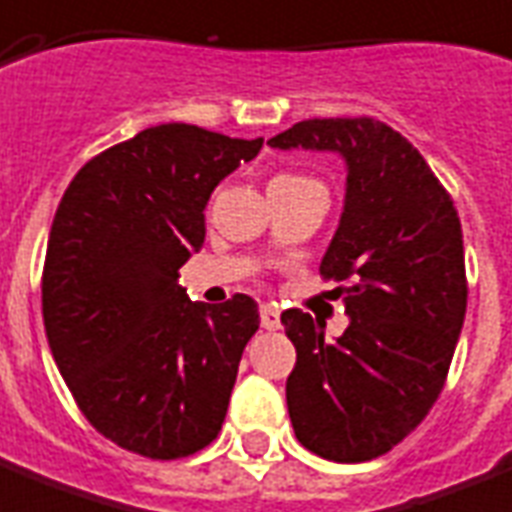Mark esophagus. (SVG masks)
<instances>
[{
	"label": "esophagus",
	"mask_w": 512,
	"mask_h": 512,
	"mask_svg": "<svg viewBox=\"0 0 512 512\" xmlns=\"http://www.w3.org/2000/svg\"><path fill=\"white\" fill-rule=\"evenodd\" d=\"M259 316H261V327L269 329V332H274V329H280V311L272 306H261L259 308Z\"/></svg>",
	"instance_id": "esophagus-1"
}]
</instances>
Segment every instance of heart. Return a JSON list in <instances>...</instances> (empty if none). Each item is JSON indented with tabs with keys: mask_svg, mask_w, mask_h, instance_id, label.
I'll return each mask as SVG.
<instances>
[{
	"mask_svg": "<svg viewBox=\"0 0 512 512\" xmlns=\"http://www.w3.org/2000/svg\"><path fill=\"white\" fill-rule=\"evenodd\" d=\"M277 180H293V175H282V177H277Z\"/></svg>",
	"mask_w": 512,
	"mask_h": 512,
	"instance_id": "heart-1",
	"label": "heart"
}]
</instances>
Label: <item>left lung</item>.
Returning <instances> with one entry per match:
<instances>
[{"mask_svg":"<svg viewBox=\"0 0 512 512\" xmlns=\"http://www.w3.org/2000/svg\"><path fill=\"white\" fill-rule=\"evenodd\" d=\"M266 143L332 151L348 172L319 266L342 282L348 329L327 342L324 322L282 314L298 353L285 387L295 437L337 463L379 458L424 421L453 361L468 298L458 211L424 156L371 117L303 120Z\"/></svg>","mask_w":512,"mask_h":512,"instance_id":"left-lung-1","label":"left lung"}]
</instances>
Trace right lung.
Instances as JSON below:
<instances>
[{"instance_id":"add662e5","label":"right lung","mask_w":512,"mask_h":512,"mask_svg":"<svg viewBox=\"0 0 512 512\" xmlns=\"http://www.w3.org/2000/svg\"><path fill=\"white\" fill-rule=\"evenodd\" d=\"M264 138L170 122L80 167L54 214L41 308L59 374L114 445L151 460L204 450L222 429L259 306L190 301L211 193Z\"/></svg>"}]
</instances>
